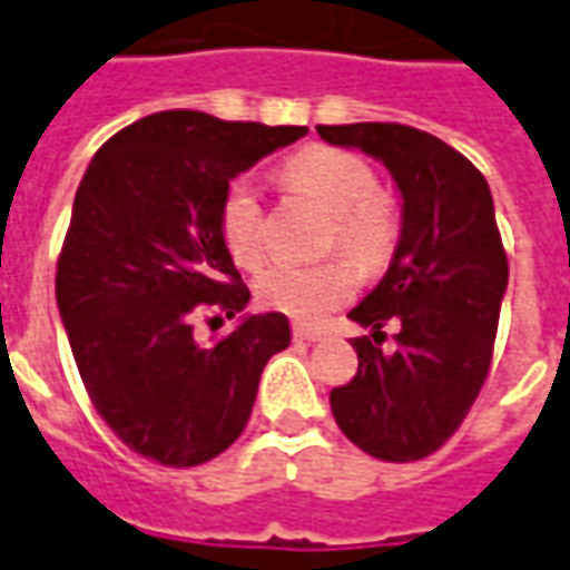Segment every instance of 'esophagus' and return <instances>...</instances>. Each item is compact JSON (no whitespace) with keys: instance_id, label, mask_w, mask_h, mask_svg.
Returning a JSON list of instances; mask_svg holds the SVG:
<instances>
[{"instance_id":"obj_1","label":"esophagus","mask_w":570,"mask_h":570,"mask_svg":"<svg viewBox=\"0 0 570 570\" xmlns=\"http://www.w3.org/2000/svg\"><path fill=\"white\" fill-rule=\"evenodd\" d=\"M293 335H296L298 342H321L323 330H317V326H305V323H296V326H293Z\"/></svg>"}]
</instances>
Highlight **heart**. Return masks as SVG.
<instances>
[{"label": "heart", "instance_id": "heart-1", "mask_svg": "<svg viewBox=\"0 0 570 570\" xmlns=\"http://www.w3.org/2000/svg\"><path fill=\"white\" fill-rule=\"evenodd\" d=\"M284 186L330 216V249H342L360 268H382L400 237V207L391 191L375 186V170L360 155L335 146H308L281 167ZM219 237L240 268H259L268 253L265 213L253 179L240 176L219 204ZM357 289V268L347 259L317 265L277 262L256 281L265 308L296 321H321Z\"/></svg>", "mask_w": 570, "mask_h": 570}]
</instances>
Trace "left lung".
Wrapping results in <instances>:
<instances>
[{"label": "left lung", "mask_w": 570, "mask_h": 570, "mask_svg": "<svg viewBox=\"0 0 570 570\" xmlns=\"http://www.w3.org/2000/svg\"><path fill=\"white\" fill-rule=\"evenodd\" d=\"M317 134L384 161L403 195L391 268L347 314L372 338L351 342L357 375L330 394L335 424L379 461H421L461 428L489 379L510 277L489 183L449 142L409 125H317ZM387 320L401 323L394 352L377 347Z\"/></svg>", "instance_id": "obj_1"}]
</instances>
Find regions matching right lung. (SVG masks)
Here are the masks:
<instances>
[{
  "mask_svg": "<svg viewBox=\"0 0 570 570\" xmlns=\"http://www.w3.org/2000/svg\"><path fill=\"white\" fill-rule=\"evenodd\" d=\"M305 134L170 109L118 130L88 164L57 259V308L97 415L130 452L198 466L247 428L289 321L247 314L213 345L195 342L191 323L249 302L219 237L228 183Z\"/></svg>",
  "mask_w": 570,
  "mask_h": 570,
  "instance_id": "obj_1",
  "label": "right lung"
}]
</instances>
